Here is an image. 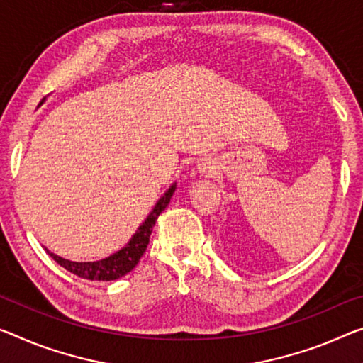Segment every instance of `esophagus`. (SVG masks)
<instances>
[{"mask_svg":"<svg viewBox=\"0 0 363 363\" xmlns=\"http://www.w3.org/2000/svg\"><path fill=\"white\" fill-rule=\"evenodd\" d=\"M198 169H199L201 174H206V175H211L214 172V167L211 165V162H201L198 165Z\"/></svg>","mask_w":363,"mask_h":363,"instance_id":"1","label":"esophagus"}]
</instances>
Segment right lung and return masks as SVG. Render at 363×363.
I'll list each match as a JSON object with an SVG mask.
<instances>
[{"mask_svg": "<svg viewBox=\"0 0 363 363\" xmlns=\"http://www.w3.org/2000/svg\"><path fill=\"white\" fill-rule=\"evenodd\" d=\"M174 191L175 185L170 186L169 191L157 201L152 213L147 216V219L138 228V232L133 235L130 243H128L125 248H121L120 252L108 256V258H105L102 261H94V263H76V261L60 258V256L55 253L48 252V255L52 256L61 267H65L66 271L72 272V274L81 279H87V281H115V279L128 274V272L135 269L139 259H141V256L147 250L149 238L155 225V220L159 219L162 211L169 206Z\"/></svg>", "mask_w": 363, "mask_h": 363, "instance_id": "add662e5", "label": "right lung"}]
</instances>
